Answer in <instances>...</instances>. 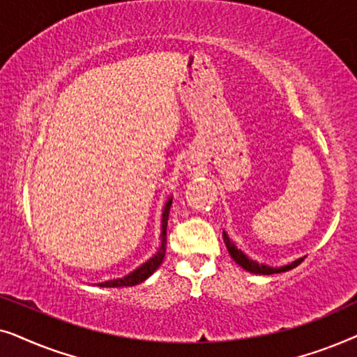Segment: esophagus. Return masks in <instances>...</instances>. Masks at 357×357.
I'll return each instance as SVG.
<instances>
[{"label": "esophagus", "mask_w": 357, "mask_h": 357, "mask_svg": "<svg viewBox=\"0 0 357 357\" xmlns=\"http://www.w3.org/2000/svg\"><path fill=\"white\" fill-rule=\"evenodd\" d=\"M193 165H195V164H193ZM193 165H192V169H193V170H195V167H193Z\"/></svg>", "instance_id": "esophagus-1"}]
</instances>
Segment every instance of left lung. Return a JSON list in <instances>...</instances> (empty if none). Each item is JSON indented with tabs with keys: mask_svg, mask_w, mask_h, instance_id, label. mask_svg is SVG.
I'll list each match as a JSON object with an SVG mask.
<instances>
[{
	"mask_svg": "<svg viewBox=\"0 0 357 357\" xmlns=\"http://www.w3.org/2000/svg\"><path fill=\"white\" fill-rule=\"evenodd\" d=\"M222 238H224V243H226L229 253H231V257L234 258V261L237 263V265H241L243 270L250 271V273H255V275H273V273H282V271H289L292 268H296L299 263L304 260V258H299V260L289 263V265H284V266H280V268H273V266H268V265H263V263H258V261H253L248 258L245 253L242 250H238V248L234 245V242L229 238L227 232L222 231Z\"/></svg>",
	"mask_w": 357,
	"mask_h": 357,
	"instance_id": "8db88e82",
	"label": "left lung"
}]
</instances>
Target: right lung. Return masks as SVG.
Instances as JSON below:
<instances>
[{
	"instance_id": "obj_1",
	"label": "right lung",
	"mask_w": 357,
	"mask_h": 357,
	"mask_svg": "<svg viewBox=\"0 0 357 357\" xmlns=\"http://www.w3.org/2000/svg\"><path fill=\"white\" fill-rule=\"evenodd\" d=\"M170 206H172V198L167 199L165 203L164 211H162V232H160V245L155 252L154 257H151L148 261L143 263L139 268H136L135 271H131L130 275H126L123 278H119V280H110L105 282H99L100 287H123V286H136L139 282H143L144 280L153 275V273L158 270L162 263L164 257H165V247H167V219H169V211Z\"/></svg>"
}]
</instances>
